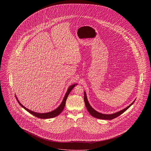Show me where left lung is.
<instances>
[{"label":"left lung","mask_w":151,"mask_h":151,"mask_svg":"<svg viewBox=\"0 0 151 151\" xmlns=\"http://www.w3.org/2000/svg\"><path fill=\"white\" fill-rule=\"evenodd\" d=\"M84 102H85V104H86V109H87L88 112L90 113L91 115L93 116L94 118H98V119H107V120L113 119L114 118H116L117 116L121 115L123 113H124L126 110H127L134 104V102H135V101H133L129 105V106H128L127 107L124 108V109H123V110L118 111V112H116L115 113L111 114H102V113H100L99 112H97V111H96L94 109L91 107V106L89 104V102H88V99H87V97H86V93L85 92H84Z\"/></svg>","instance_id":"obj_1"}]
</instances>
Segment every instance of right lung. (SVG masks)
<instances>
[{"label":"right lung","mask_w":151,"mask_h":151,"mask_svg":"<svg viewBox=\"0 0 151 151\" xmlns=\"http://www.w3.org/2000/svg\"><path fill=\"white\" fill-rule=\"evenodd\" d=\"M76 85H77V84H74L72 86H70L68 88V90L66 92V93L65 94V97H64V99L62 101L61 104L59 106V107H58L56 109H55L53 111H51L50 112H49V113H36V112H34L33 111H31L30 110L28 109L27 108H25V106H24L22 104L20 103V102H19V101L18 100V99L17 98V97L15 96V97L16 99V100L17 101L18 103L20 104V105L24 108V109H25L27 111H28L29 113L32 114V115H35L36 117H38L39 118H41V119H48V118H54L55 116H57L59 114H60V113L62 111V110H63V109L65 108V101L67 100V98L68 96V94L70 93V92L72 91V89Z\"/></svg>","instance_id":"right-lung-1"}]
</instances>
